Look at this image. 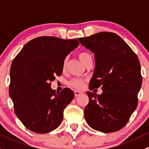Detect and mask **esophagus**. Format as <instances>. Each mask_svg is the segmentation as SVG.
I'll return each instance as SVG.
<instances>
[{"instance_id": "1", "label": "esophagus", "mask_w": 149, "mask_h": 149, "mask_svg": "<svg viewBox=\"0 0 149 149\" xmlns=\"http://www.w3.org/2000/svg\"><path fill=\"white\" fill-rule=\"evenodd\" d=\"M82 92L81 91H74V94H75V97H78V96H79L80 94H81Z\"/></svg>"}]
</instances>
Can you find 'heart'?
<instances>
[{"label": "heart", "instance_id": "heart-1", "mask_svg": "<svg viewBox=\"0 0 149 149\" xmlns=\"http://www.w3.org/2000/svg\"><path fill=\"white\" fill-rule=\"evenodd\" d=\"M78 56H79V58L81 60V61L84 64H85V63L86 62V61L88 60V58H91L90 54H88V52H79ZM65 63H66V60H65L63 62V67H65ZM84 81L83 79H78V78H75V79H71V80L68 82V85L70 86L76 88V89H81V88L84 86Z\"/></svg>", "mask_w": 149, "mask_h": 149}]
</instances>
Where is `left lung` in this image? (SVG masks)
Segmentation results:
<instances>
[{
    "mask_svg": "<svg viewBox=\"0 0 149 149\" xmlns=\"http://www.w3.org/2000/svg\"><path fill=\"white\" fill-rule=\"evenodd\" d=\"M94 54L95 68L89 89L102 86V94L86 91L89 102L84 117L91 128L112 133L123 128L138 105L142 84L137 55L120 36L100 32L79 38Z\"/></svg>",
    "mask_w": 149,
    "mask_h": 149,
    "instance_id": "obj_1",
    "label": "left lung"
}]
</instances>
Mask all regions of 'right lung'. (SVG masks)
I'll use <instances>...</instances> for the list:
<instances>
[{
  "mask_svg": "<svg viewBox=\"0 0 149 149\" xmlns=\"http://www.w3.org/2000/svg\"><path fill=\"white\" fill-rule=\"evenodd\" d=\"M77 39L40 37L28 42L13 59L10 70L9 95L14 112L24 125L37 133L56 129L74 93L51 88L50 82L62 74L65 57L79 46Z\"/></svg>",
  "mask_w": 149,
  "mask_h": 149,
  "instance_id": "add662e5",
  "label": "right lung"
}]
</instances>
